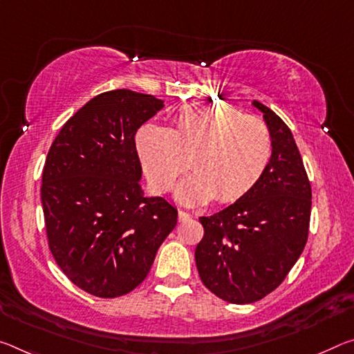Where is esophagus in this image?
<instances>
[{
  "label": "esophagus",
  "instance_id": "1",
  "mask_svg": "<svg viewBox=\"0 0 354 354\" xmlns=\"http://www.w3.org/2000/svg\"><path fill=\"white\" fill-rule=\"evenodd\" d=\"M190 217H192V216H190L189 212H186V211H179L178 212V221L179 222H187V221H190Z\"/></svg>",
  "mask_w": 354,
  "mask_h": 354
}]
</instances>
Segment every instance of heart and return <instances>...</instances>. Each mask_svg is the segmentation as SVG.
Instances as JSON below:
<instances>
[{"mask_svg": "<svg viewBox=\"0 0 354 354\" xmlns=\"http://www.w3.org/2000/svg\"><path fill=\"white\" fill-rule=\"evenodd\" d=\"M136 148L156 192H168L187 165L194 168L176 192L184 205L243 198L265 176L274 153L265 121L232 105L206 102L181 106L171 129L140 127Z\"/></svg>", "mask_w": 354, "mask_h": 354, "instance_id": "obj_1", "label": "heart"}]
</instances>
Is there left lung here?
Masks as SVG:
<instances>
[{
  "label": "left lung",
  "mask_w": 354,
  "mask_h": 354,
  "mask_svg": "<svg viewBox=\"0 0 354 354\" xmlns=\"http://www.w3.org/2000/svg\"><path fill=\"white\" fill-rule=\"evenodd\" d=\"M274 153L265 176L243 198L209 217L195 263L205 287L232 304L260 301L283 282L306 248L312 187L290 127L266 105Z\"/></svg>",
  "instance_id": "obj_1"
}]
</instances>
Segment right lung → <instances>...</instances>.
Segmentation results:
<instances>
[{
    "label": "right lung",
    "instance_id": "add662e5",
    "mask_svg": "<svg viewBox=\"0 0 354 354\" xmlns=\"http://www.w3.org/2000/svg\"><path fill=\"white\" fill-rule=\"evenodd\" d=\"M162 106L131 89L102 93L48 149L41 186L48 248L64 276L97 298L137 288L176 227V207L140 187L136 133Z\"/></svg>",
    "mask_w": 354,
    "mask_h": 354
}]
</instances>
